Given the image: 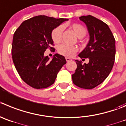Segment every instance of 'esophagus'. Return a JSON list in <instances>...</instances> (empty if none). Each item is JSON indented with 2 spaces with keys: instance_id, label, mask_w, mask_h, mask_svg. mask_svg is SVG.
Here are the masks:
<instances>
[{
  "instance_id": "1",
  "label": "esophagus",
  "mask_w": 126,
  "mask_h": 126,
  "mask_svg": "<svg viewBox=\"0 0 126 126\" xmlns=\"http://www.w3.org/2000/svg\"><path fill=\"white\" fill-rule=\"evenodd\" d=\"M66 60L67 62H71V61H72V59H71V58H70L66 57Z\"/></svg>"
}]
</instances>
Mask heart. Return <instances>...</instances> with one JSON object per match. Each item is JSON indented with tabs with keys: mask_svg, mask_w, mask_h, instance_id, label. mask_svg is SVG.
I'll list each match as a JSON object with an SVG mask.
<instances>
[{
	"mask_svg": "<svg viewBox=\"0 0 126 126\" xmlns=\"http://www.w3.org/2000/svg\"><path fill=\"white\" fill-rule=\"evenodd\" d=\"M71 28L78 38H83L86 34V30L82 25L79 23H74L71 25ZM63 26L59 25L52 30L51 33V37L55 43L60 42L62 38V34L63 31ZM58 52L60 55L67 57H71L78 51L77 47L75 46H70L66 44H61L58 47Z\"/></svg>",
	"mask_w": 126,
	"mask_h": 126,
	"instance_id": "1",
	"label": "heart"
}]
</instances>
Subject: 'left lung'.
<instances>
[{"mask_svg":"<svg viewBox=\"0 0 126 126\" xmlns=\"http://www.w3.org/2000/svg\"><path fill=\"white\" fill-rule=\"evenodd\" d=\"M79 20L86 25L90 40L78 56L88 58L89 63L82 64L81 61L76 60L77 68L72 79L77 86L90 90L103 83L112 70L116 42L108 25L103 21L91 15L81 16Z\"/></svg>","mask_w":126,"mask_h":126,"instance_id":"obj_1","label":"left lung"}]
</instances>
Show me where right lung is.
Wrapping results in <instances>:
<instances>
[{"instance_id": "right-lung-1", "label": "right lung", "mask_w": 126, "mask_h": 126, "mask_svg": "<svg viewBox=\"0 0 126 126\" xmlns=\"http://www.w3.org/2000/svg\"><path fill=\"white\" fill-rule=\"evenodd\" d=\"M67 20L38 15L22 22L14 33L13 62L21 78L32 88L42 89L53 84L58 73L66 63L62 55L56 53L50 60L44 53L47 48L54 50L52 30Z\"/></svg>"}]
</instances>
